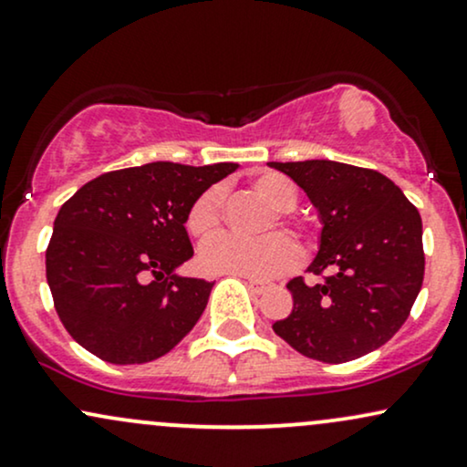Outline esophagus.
<instances>
[{
    "label": "esophagus",
    "instance_id": "1",
    "mask_svg": "<svg viewBox=\"0 0 467 467\" xmlns=\"http://www.w3.org/2000/svg\"><path fill=\"white\" fill-rule=\"evenodd\" d=\"M246 279V285H249V290L253 292V295H264V292L268 290V284H264V281H260V279H249V277H244Z\"/></svg>",
    "mask_w": 467,
    "mask_h": 467
}]
</instances>
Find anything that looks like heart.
Wrapping results in <instances>:
<instances>
[{"instance_id": "b5f03b06", "label": "heart", "mask_w": 467, "mask_h": 467, "mask_svg": "<svg viewBox=\"0 0 467 467\" xmlns=\"http://www.w3.org/2000/svg\"><path fill=\"white\" fill-rule=\"evenodd\" d=\"M251 190L273 210L262 223L260 232H270L277 227L290 235L298 249L312 244V232L307 223L292 218L298 203V192L287 177L279 172H262L251 182ZM223 224V190L212 186L203 190L190 205L186 216V229L199 243H205ZM296 251L290 240L281 234H266L260 238H238V235H218L201 251V264L212 273L243 275L253 279H268L284 273L295 264Z\"/></svg>"}]
</instances>
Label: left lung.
<instances>
[{
  "label": "left lung",
  "instance_id": "1",
  "mask_svg": "<svg viewBox=\"0 0 467 467\" xmlns=\"http://www.w3.org/2000/svg\"><path fill=\"white\" fill-rule=\"evenodd\" d=\"M301 186L320 214L307 285L292 279V314L273 325L292 348L344 364L383 347L410 318L424 279L422 218L392 180L331 160L268 162Z\"/></svg>",
  "mask_w": 467,
  "mask_h": 467
}]
</instances>
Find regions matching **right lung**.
I'll use <instances>...</instances> for the list:
<instances>
[{"label":"right lung","mask_w":467,"mask_h":467,"mask_svg":"<svg viewBox=\"0 0 467 467\" xmlns=\"http://www.w3.org/2000/svg\"><path fill=\"white\" fill-rule=\"evenodd\" d=\"M234 162H151L103 172L57 212L45 268L54 307L79 347L119 366L147 364L197 325L212 281L180 277L192 257V201Z\"/></svg>","instance_id":"add662e5"}]
</instances>
